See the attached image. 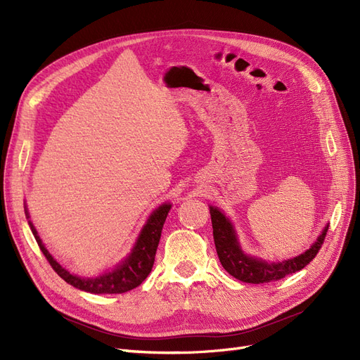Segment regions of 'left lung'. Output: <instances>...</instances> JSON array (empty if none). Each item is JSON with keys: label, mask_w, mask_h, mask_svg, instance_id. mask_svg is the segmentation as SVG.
Segmentation results:
<instances>
[{"label": "left lung", "mask_w": 360, "mask_h": 360, "mask_svg": "<svg viewBox=\"0 0 360 360\" xmlns=\"http://www.w3.org/2000/svg\"><path fill=\"white\" fill-rule=\"evenodd\" d=\"M210 216L216 252L222 267L236 279L249 282V284H264V282L278 281L308 266L319 254L326 238V233L329 230V225H326L317 242L308 250H304L303 254L275 263V261H264L246 255L240 248V243H238L233 224L217 207L210 205Z\"/></svg>", "instance_id": "left-lung-1"}]
</instances>
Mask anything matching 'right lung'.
Segmentation results:
<instances>
[{"label":"right lung","instance_id":"1","mask_svg":"<svg viewBox=\"0 0 360 360\" xmlns=\"http://www.w3.org/2000/svg\"><path fill=\"white\" fill-rule=\"evenodd\" d=\"M169 209H171V204L168 202L159 205L158 209L150 214L147 224L144 225L143 230H141V234L130 255L123 261L122 264H118L112 271H110V274H105L97 278L76 276V275H72L69 270L61 267L57 261L53 259V257L48 252L45 245L41 243V238L37 236L34 225H32L30 221L28 224L43 255L46 257L52 269L57 271V275L66 281L68 284L91 294H122L136 288L141 282L148 276L151 269H153L155 255L160 240L162 228H163V224H165ZM25 213H27V217H30L28 212Z\"/></svg>","mask_w":360,"mask_h":360}]
</instances>
